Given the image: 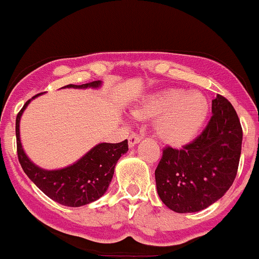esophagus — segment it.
<instances>
[{"instance_id": "34e87169", "label": "esophagus", "mask_w": 259, "mask_h": 259, "mask_svg": "<svg viewBox=\"0 0 259 259\" xmlns=\"http://www.w3.org/2000/svg\"><path fill=\"white\" fill-rule=\"evenodd\" d=\"M139 142H140V137L138 134L133 133V134L129 135V147H134V145L138 144Z\"/></svg>"}]
</instances>
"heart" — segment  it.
<instances>
[{
	"instance_id": "b5f03b06",
	"label": "heart",
	"mask_w": 259,
	"mask_h": 259,
	"mask_svg": "<svg viewBox=\"0 0 259 259\" xmlns=\"http://www.w3.org/2000/svg\"><path fill=\"white\" fill-rule=\"evenodd\" d=\"M209 114V102L200 92L168 89L149 95L134 111L139 119H154L155 133L169 144H183L199 133Z\"/></svg>"
}]
</instances>
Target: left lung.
Instances as JSON below:
<instances>
[{
    "label": "left lung",
    "instance_id": "8db88e82",
    "mask_svg": "<svg viewBox=\"0 0 259 259\" xmlns=\"http://www.w3.org/2000/svg\"><path fill=\"white\" fill-rule=\"evenodd\" d=\"M212 116L201 134L181 149L165 147L155 169L163 204L176 212H196L224 196L238 172L243 130L233 105L212 100Z\"/></svg>",
    "mask_w": 259,
    "mask_h": 259
}]
</instances>
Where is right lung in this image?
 I'll return each instance as SVG.
<instances>
[{
	"instance_id": "add662e5",
	"label": "right lung",
	"mask_w": 259,
	"mask_h": 259,
	"mask_svg": "<svg viewBox=\"0 0 259 259\" xmlns=\"http://www.w3.org/2000/svg\"><path fill=\"white\" fill-rule=\"evenodd\" d=\"M101 81L84 84H68V89H97ZM35 95L32 99L39 96ZM31 99V100H32ZM26 101L16 116L17 157L27 177L55 202L64 206L79 207L94 202L106 192L114 176L115 165L124 153L129 150L127 139L121 143H101L72 165L57 170H47L35 165L25 154L20 140V119L30 101Z\"/></svg>"
}]
</instances>
